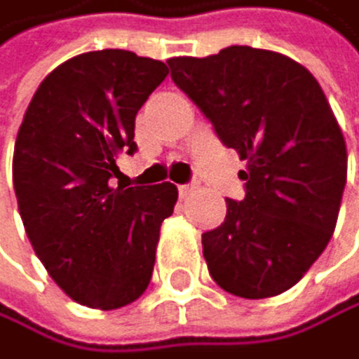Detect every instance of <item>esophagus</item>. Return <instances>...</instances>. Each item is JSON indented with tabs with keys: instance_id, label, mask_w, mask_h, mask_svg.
Returning a JSON list of instances; mask_svg holds the SVG:
<instances>
[{
	"instance_id": "34e87169",
	"label": "esophagus",
	"mask_w": 359,
	"mask_h": 359,
	"mask_svg": "<svg viewBox=\"0 0 359 359\" xmlns=\"http://www.w3.org/2000/svg\"><path fill=\"white\" fill-rule=\"evenodd\" d=\"M194 185H181V187H178V194H181V198H187L189 194H192L194 192Z\"/></svg>"
}]
</instances>
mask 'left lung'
I'll list each match as a JSON object with an SVG mask.
<instances>
[{
  "label": "left lung",
  "mask_w": 359,
  "mask_h": 359,
  "mask_svg": "<svg viewBox=\"0 0 359 359\" xmlns=\"http://www.w3.org/2000/svg\"><path fill=\"white\" fill-rule=\"evenodd\" d=\"M167 65L245 161V198H225V221L203 234L212 279L245 299L286 292L331 241L346 185V142L320 82L288 55L252 46Z\"/></svg>",
  "instance_id": "obj_1"
}]
</instances>
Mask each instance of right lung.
<instances>
[{"label": "right lung", "mask_w": 359, "mask_h": 359, "mask_svg": "<svg viewBox=\"0 0 359 359\" xmlns=\"http://www.w3.org/2000/svg\"><path fill=\"white\" fill-rule=\"evenodd\" d=\"M170 69L131 50L75 55L37 86L17 131L13 185L35 255L73 302L116 311L147 290L178 189L111 187L136 114Z\"/></svg>", "instance_id": "right-lung-1"}]
</instances>
